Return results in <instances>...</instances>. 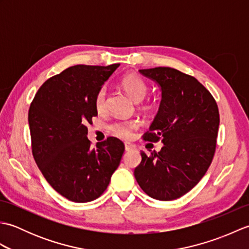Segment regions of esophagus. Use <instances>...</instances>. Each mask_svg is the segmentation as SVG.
<instances>
[{
    "label": "esophagus",
    "instance_id": "1",
    "mask_svg": "<svg viewBox=\"0 0 249 249\" xmlns=\"http://www.w3.org/2000/svg\"><path fill=\"white\" fill-rule=\"evenodd\" d=\"M133 149H135L134 144L129 143V142H125V150L126 151H130V150H133Z\"/></svg>",
    "mask_w": 249,
    "mask_h": 249
}]
</instances>
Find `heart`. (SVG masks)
<instances>
[{"instance_id":"b5f03b06","label":"heart","mask_w":249,"mask_h":249,"mask_svg":"<svg viewBox=\"0 0 249 249\" xmlns=\"http://www.w3.org/2000/svg\"><path fill=\"white\" fill-rule=\"evenodd\" d=\"M121 86L124 89V91L127 93L128 96L135 100V102H141L147 93V84L139 75L136 73H129L125 76L121 81ZM107 105V88H99L94 98V106L97 112L102 113L106 110ZM144 109H151L152 104L147 103L144 106ZM137 123L135 121H116L110 125V133L115 137H119L121 139H128L131 136V131L137 127Z\"/></svg>"}]
</instances>
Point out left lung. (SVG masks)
<instances>
[{
    "label": "left lung",
    "mask_w": 249,
    "mask_h": 249,
    "mask_svg": "<svg viewBox=\"0 0 249 249\" xmlns=\"http://www.w3.org/2000/svg\"><path fill=\"white\" fill-rule=\"evenodd\" d=\"M161 88V102L143 140L163 146L146 155L135 178L150 197L170 201L182 197L203 178L213 160L219 111L212 94L193 76L170 67L140 70Z\"/></svg>",
    "instance_id": "1"
}]
</instances>
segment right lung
I'll list each match as a JSON object with an SVG mask.
<instances>
[{"label":"right lung","mask_w":249,"mask_h":249,"mask_svg":"<svg viewBox=\"0 0 249 249\" xmlns=\"http://www.w3.org/2000/svg\"><path fill=\"white\" fill-rule=\"evenodd\" d=\"M119 66L68 67L45 81L30 106L35 162L52 188L73 202L103 195L125 150L114 137L92 149L87 137V125L97 115L95 95Z\"/></svg>","instance_id":"1"}]
</instances>
